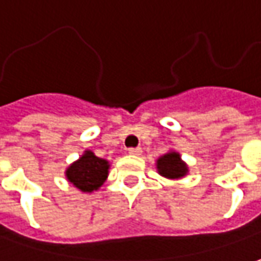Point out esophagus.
Instances as JSON below:
<instances>
[{"label":"esophagus","mask_w":261,"mask_h":261,"mask_svg":"<svg viewBox=\"0 0 261 261\" xmlns=\"http://www.w3.org/2000/svg\"><path fill=\"white\" fill-rule=\"evenodd\" d=\"M128 153H130V154H134V156H139V154H141V148L131 147V148H128Z\"/></svg>","instance_id":"34e87169"}]
</instances>
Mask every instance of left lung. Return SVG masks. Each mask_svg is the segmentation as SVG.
<instances>
[{"label": "left lung", "instance_id": "8db88e82", "mask_svg": "<svg viewBox=\"0 0 261 261\" xmlns=\"http://www.w3.org/2000/svg\"><path fill=\"white\" fill-rule=\"evenodd\" d=\"M158 169L160 175L170 177V179L182 177L188 172V167L185 166V163L180 160V156L177 153H175V151L167 153V154L159 159Z\"/></svg>", "mask_w": 261, "mask_h": 261}]
</instances>
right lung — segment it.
I'll return each instance as SVG.
<instances>
[{
    "mask_svg": "<svg viewBox=\"0 0 261 261\" xmlns=\"http://www.w3.org/2000/svg\"><path fill=\"white\" fill-rule=\"evenodd\" d=\"M108 167L107 160L96 158L92 151H85V154L66 170V176L69 182L82 192H94L107 179Z\"/></svg>",
    "mask_w": 261,
    "mask_h": 261,
    "instance_id": "1",
    "label": "right lung"
}]
</instances>
